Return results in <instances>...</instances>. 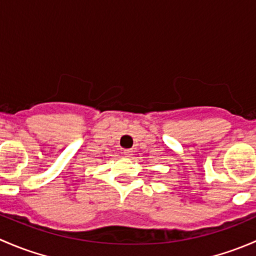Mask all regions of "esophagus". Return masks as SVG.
Listing matches in <instances>:
<instances>
[{
	"label": "esophagus",
	"mask_w": 256,
	"mask_h": 256,
	"mask_svg": "<svg viewBox=\"0 0 256 256\" xmlns=\"http://www.w3.org/2000/svg\"><path fill=\"white\" fill-rule=\"evenodd\" d=\"M122 154H125L126 157H131V156H132V151H131V150H124Z\"/></svg>",
	"instance_id": "34e87169"
}]
</instances>
